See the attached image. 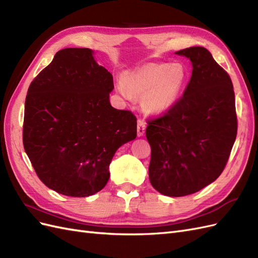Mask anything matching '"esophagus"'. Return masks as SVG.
<instances>
[{"mask_svg":"<svg viewBox=\"0 0 258 258\" xmlns=\"http://www.w3.org/2000/svg\"><path fill=\"white\" fill-rule=\"evenodd\" d=\"M145 131H146V122L142 119H139L137 121V135H138V137L144 136Z\"/></svg>","mask_w":258,"mask_h":258,"instance_id":"1","label":"esophagus"}]
</instances>
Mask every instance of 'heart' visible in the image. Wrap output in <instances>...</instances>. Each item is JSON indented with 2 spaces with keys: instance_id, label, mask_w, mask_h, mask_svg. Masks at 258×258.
<instances>
[{
  "instance_id": "1",
  "label": "heart",
  "mask_w": 258,
  "mask_h": 258,
  "mask_svg": "<svg viewBox=\"0 0 258 258\" xmlns=\"http://www.w3.org/2000/svg\"><path fill=\"white\" fill-rule=\"evenodd\" d=\"M186 81L187 72L180 63H146L125 75L119 92L125 97H144L147 111L162 113L178 99Z\"/></svg>"
}]
</instances>
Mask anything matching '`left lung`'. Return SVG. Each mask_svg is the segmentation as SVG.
I'll list each match as a JSON object with an SVG mask.
<instances>
[{"label":"left lung","instance_id":"left-lung-1","mask_svg":"<svg viewBox=\"0 0 258 258\" xmlns=\"http://www.w3.org/2000/svg\"><path fill=\"white\" fill-rule=\"evenodd\" d=\"M192 62L182 96L159 116L147 120L151 147L149 179L168 197H183L219 177L237 137L231 79L210 51L194 46L176 51Z\"/></svg>","mask_w":258,"mask_h":258}]
</instances>
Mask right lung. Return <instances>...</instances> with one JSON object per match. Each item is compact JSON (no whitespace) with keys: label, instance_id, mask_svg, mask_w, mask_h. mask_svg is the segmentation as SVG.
<instances>
[{"label":"right lung","instance_id":"obj_1","mask_svg":"<svg viewBox=\"0 0 258 258\" xmlns=\"http://www.w3.org/2000/svg\"><path fill=\"white\" fill-rule=\"evenodd\" d=\"M113 78L90 48H63L26 97L23 143L44 185L68 197L98 192L115 151L137 135V119L110 105Z\"/></svg>","mask_w":258,"mask_h":258}]
</instances>
